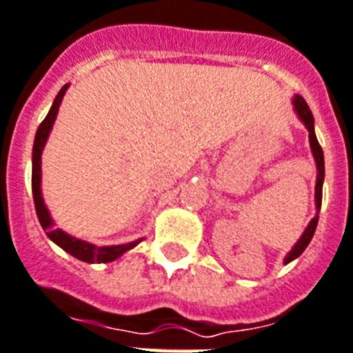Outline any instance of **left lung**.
Segmentation results:
<instances>
[{
    "mask_svg": "<svg viewBox=\"0 0 353 353\" xmlns=\"http://www.w3.org/2000/svg\"><path fill=\"white\" fill-rule=\"evenodd\" d=\"M292 105H294L296 114L300 117V120L303 121V125L307 127V131H309V141H310V150H312V156L316 159V168H318V177H316V217L309 222V226L305 228L303 235L300 236V241L296 242L294 248H292L289 253H287L285 260L283 263L292 262L294 259H298L301 253L305 251V248L309 245V242L312 241L314 232H316V226H318V219H319V210H321V197H323V179H325V158H323V149L321 145H319L318 138H316V132H314V117L312 112H310L309 105L303 100V97L300 94H296L294 99H292Z\"/></svg>",
    "mask_w": 353,
    "mask_h": 353,
    "instance_id": "left-lung-1",
    "label": "left lung"
}]
</instances>
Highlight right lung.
<instances>
[{"label": "right lung", "instance_id": "add662e5", "mask_svg": "<svg viewBox=\"0 0 353 353\" xmlns=\"http://www.w3.org/2000/svg\"><path fill=\"white\" fill-rule=\"evenodd\" d=\"M68 85H62L61 91L57 93L55 100H53L52 108H50L48 114L41 121L39 129L35 132V141H34V150H32V194H34V204H35V212H37V217H39L41 226L46 232L50 241H53L59 248L70 253L71 256L82 260V262L88 263H108L112 262V260L120 259L121 254L125 251L132 250L134 245L140 244L143 239H138L134 242H129V244H120V245H94L90 244V242L81 241L77 236L68 235L66 232H62L59 228H53V221L50 217V212L44 204L43 194H41V154H43L44 145H46V140H48L50 131H52L53 121L57 118L59 105H61L64 94H66Z\"/></svg>", "mask_w": 353, "mask_h": 353}]
</instances>
